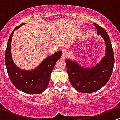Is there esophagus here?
<instances>
[{
	"label": "esophagus",
	"mask_w": 120,
	"mask_h": 120,
	"mask_svg": "<svg viewBox=\"0 0 120 120\" xmlns=\"http://www.w3.org/2000/svg\"><path fill=\"white\" fill-rule=\"evenodd\" d=\"M68 55H69V53L67 51H66V50H64V51L63 52V57H67Z\"/></svg>",
	"instance_id": "esophagus-1"
}]
</instances>
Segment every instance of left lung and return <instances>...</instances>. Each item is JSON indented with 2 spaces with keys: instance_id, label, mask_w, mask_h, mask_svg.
Wrapping results in <instances>:
<instances>
[{
  "instance_id": "1",
  "label": "left lung",
  "mask_w": 120,
  "mask_h": 120,
  "mask_svg": "<svg viewBox=\"0 0 120 120\" xmlns=\"http://www.w3.org/2000/svg\"><path fill=\"white\" fill-rule=\"evenodd\" d=\"M106 43L105 56L99 64L92 68H83L75 61L66 59V67L71 85L82 93L95 92L105 85L109 80L113 70L114 56L111 41L105 29L94 23Z\"/></svg>"
}]
</instances>
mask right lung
Instances as JSON below:
<instances>
[{
    "label": "right lung",
    "instance_id": "right-lung-1",
    "mask_svg": "<svg viewBox=\"0 0 120 120\" xmlns=\"http://www.w3.org/2000/svg\"><path fill=\"white\" fill-rule=\"evenodd\" d=\"M24 24L16 26L10 36L5 53L6 66L10 79L17 89L26 94H39L48 87L53 68L61 57L62 52H57L47 57L33 70L26 71L17 67L12 60L11 43L14 31Z\"/></svg>",
    "mask_w": 120,
    "mask_h": 120
}]
</instances>
